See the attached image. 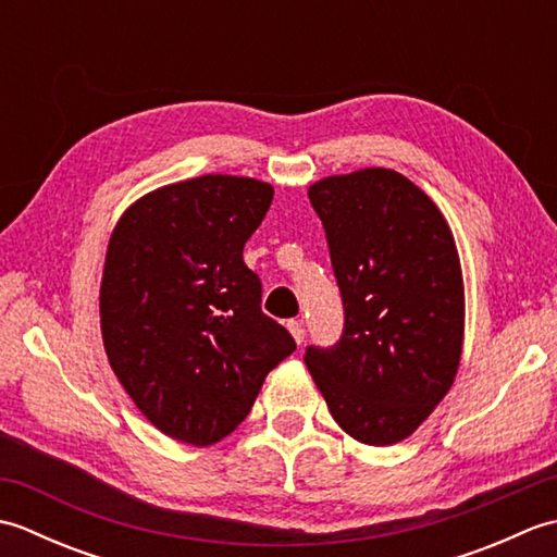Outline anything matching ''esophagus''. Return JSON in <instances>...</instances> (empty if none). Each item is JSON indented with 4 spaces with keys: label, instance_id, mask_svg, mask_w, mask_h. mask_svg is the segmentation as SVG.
Returning a JSON list of instances; mask_svg holds the SVG:
<instances>
[{
    "label": "esophagus",
    "instance_id": "obj_1",
    "mask_svg": "<svg viewBox=\"0 0 557 557\" xmlns=\"http://www.w3.org/2000/svg\"><path fill=\"white\" fill-rule=\"evenodd\" d=\"M287 327H289V333H292L294 342H297V345H301V342L306 339V327H304V323H301V321H289Z\"/></svg>",
    "mask_w": 557,
    "mask_h": 557
}]
</instances>
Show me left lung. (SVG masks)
Returning <instances> with one entry per match:
<instances>
[{
    "mask_svg": "<svg viewBox=\"0 0 557 557\" xmlns=\"http://www.w3.org/2000/svg\"><path fill=\"white\" fill-rule=\"evenodd\" d=\"M345 304L335 347L306 349L333 419L363 445L405 441L449 393L465 282L449 224L405 174L369 168L309 188Z\"/></svg>",
    "mask_w": 557,
    "mask_h": 557,
    "instance_id": "left-lung-1",
    "label": "left lung"
}]
</instances>
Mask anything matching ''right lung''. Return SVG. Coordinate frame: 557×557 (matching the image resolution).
Listing matches in <instances>:
<instances>
[{"label":"right lung","mask_w":557,"mask_h":557,"mask_svg":"<svg viewBox=\"0 0 557 557\" xmlns=\"http://www.w3.org/2000/svg\"><path fill=\"white\" fill-rule=\"evenodd\" d=\"M272 186L206 174L156 188L110 236L100 327L114 375L164 435L212 445L239 425L265 375L297 349L260 311L244 244Z\"/></svg>","instance_id":"obj_1"}]
</instances>
